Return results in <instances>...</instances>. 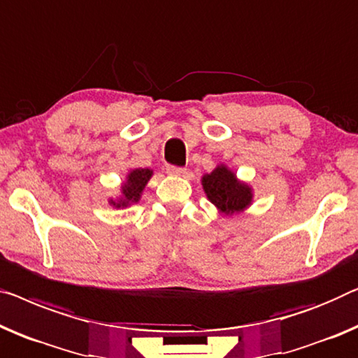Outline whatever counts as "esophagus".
<instances>
[{
	"label": "esophagus",
	"instance_id": "obj_1",
	"mask_svg": "<svg viewBox=\"0 0 358 358\" xmlns=\"http://www.w3.org/2000/svg\"><path fill=\"white\" fill-rule=\"evenodd\" d=\"M186 172V169L183 167H177V165H167V173L170 175H183Z\"/></svg>",
	"mask_w": 358,
	"mask_h": 358
}]
</instances>
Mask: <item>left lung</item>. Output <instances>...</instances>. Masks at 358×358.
<instances>
[{
    "label": "left lung",
    "mask_w": 358,
    "mask_h": 358,
    "mask_svg": "<svg viewBox=\"0 0 358 358\" xmlns=\"http://www.w3.org/2000/svg\"><path fill=\"white\" fill-rule=\"evenodd\" d=\"M202 186L212 204L225 213H238L246 209L252 199L248 185L238 181L227 167H217L212 173L204 175Z\"/></svg>",
    "instance_id": "obj_1"
}]
</instances>
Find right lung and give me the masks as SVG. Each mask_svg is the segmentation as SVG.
I'll return each instance as SVG.
<instances>
[{
    "instance_id": "add662e5",
    "label": "right lung",
    "mask_w": 358,
    "mask_h": 358,
    "mask_svg": "<svg viewBox=\"0 0 358 358\" xmlns=\"http://www.w3.org/2000/svg\"><path fill=\"white\" fill-rule=\"evenodd\" d=\"M152 172L149 169H136L133 170V172L128 173L127 177V183L124 185V197L117 202H114V206L117 207H127L133 204V202H138L140 201V196H141V191L145 189L146 183L151 178Z\"/></svg>"
}]
</instances>
